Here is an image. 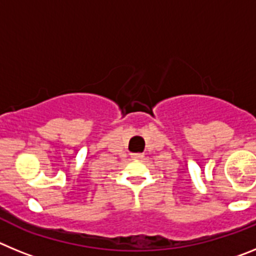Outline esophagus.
<instances>
[{
	"mask_svg": "<svg viewBox=\"0 0 256 256\" xmlns=\"http://www.w3.org/2000/svg\"><path fill=\"white\" fill-rule=\"evenodd\" d=\"M142 158H144V155H142V154H133L132 155V159H134V160H140V159H142Z\"/></svg>",
	"mask_w": 256,
	"mask_h": 256,
	"instance_id": "34e87169",
	"label": "esophagus"
}]
</instances>
